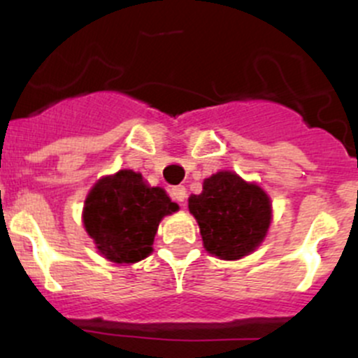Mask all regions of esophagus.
I'll return each mask as SVG.
<instances>
[{
    "label": "esophagus",
    "mask_w": 358,
    "mask_h": 358,
    "mask_svg": "<svg viewBox=\"0 0 358 358\" xmlns=\"http://www.w3.org/2000/svg\"><path fill=\"white\" fill-rule=\"evenodd\" d=\"M169 196L173 197L176 202H180V204H183V201L187 199V189L183 185H178V187H171L169 189Z\"/></svg>",
    "instance_id": "34e87169"
}]
</instances>
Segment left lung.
<instances>
[{"mask_svg": "<svg viewBox=\"0 0 358 358\" xmlns=\"http://www.w3.org/2000/svg\"><path fill=\"white\" fill-rule=\"evenodd\" d=\"M206 251L222 259H239L265 239L272 222V202L265 190L232 171L204 180L199 196L189 197Z\"/></svg>", "mask_w": 358, "mask_h": 358, "instance_id": "1", "label": "left lung"}]
</instances>
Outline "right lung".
I'll return each mask as SVG.
<instances>
[{"mask_svg": "<svg viewBox=\"0 0 358 358\" xmlns=\"http://www.w3.org/2000/svg\"><path fill=\"white\" fill-rule=\"evenodd\" d=\"M178 211L161 187H149L140 173L121 169L93 185L83 223L102 256L114 263H136L152 252L159 222Z\"/></svg>", "mask_w": 358, "mask_h": 358, "instance_id": "add662e5", "label": "right lung"}]
</instances>
